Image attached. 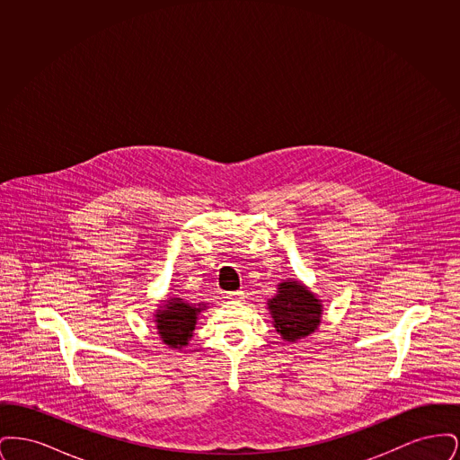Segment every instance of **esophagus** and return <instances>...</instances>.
Here are the masks:
<instances>
[{"label": "esophagus", "instance_id": "obj_1", "mask_svg": "<svg viewBox=\"0 0 460 460\" xmlns=\"http://www.w3.org/2000/svg\"><path fill=\"white\" fill-rule=\"evenodd\" d=\"M226 298L231 300V302H241L243 300V293L241 291H233V293H227Z\"/></svg>", "mask_w": 460, "mask_h": 460}]
</instances>
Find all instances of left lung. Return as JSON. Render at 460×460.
<instances>
[{"label":"left lung","instance_id":"8db88e82","mask_svg":"<svg viewBox=\"0 0 460 460\" xmlns=\"http://www.w3.org/2000/svg\"><path fill=\"white\" fill-rule=\"evenodd\" d=\"M272 324L286 341H298L312 334L321 324V300L296 279L278 285V293L269 300Z\"/></svg>","mask_w":460,"mask_h":460}]
</instances>
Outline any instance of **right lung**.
<instances>
[{"label":"right lung","instance_id":"1","mask_svg":"<svg viewBox=\"0 0 460 460\" xmlns=\"http://www.w3.org/2000/svg\"><path fill=\"white\" fill-rule=\"evenodd\" d=\"M164 302L165 304L155 314L156 331L160 334V340L169 345V349L181 350L193 338L198 314L205 310V305H190L179 296H172Z\"/></svg>","mask_w":460,"mask_h":460}]
</instances>
